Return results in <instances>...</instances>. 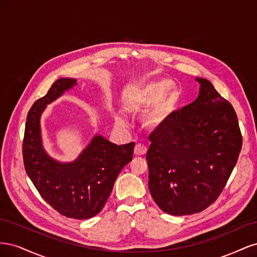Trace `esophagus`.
Returning a JSON list of instances; mask_svg holds the SVG:
<instances>
[{"label": "esophagus", "instance_id": "obj_1", "mask_svg": "<svg viewBox=\"0 0 257 257\" xmlns=\"http://www.w3.org/2000/svg\"><path fill=\"white\" fill-rule=\"evenodd\" d=\"M147 147L143 144H137L135 146V149H134V153L136 155H145L147 153Z\"/></svg>", "mask_w": 257, "mask_h": 257}]
</instances>
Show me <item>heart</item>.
Returning <instances> with one entry per match:
<instances>
[{"label": "heart", "instance_id": "obj_1", "mask_svg": "<svg viewBox=\"0 0 257 257\" xmlns=\"http://www.w3.org/2000/svg\"><path fill=\"white\" fill-rule=\"evenodd\" d=\"M168 87V82L160 81L147 84L144 89L139 91L138 95L135 98V102L130 106L132 110H145L146 108L150 107L158 100L155 104L153 110L147 115L146 125L151 128L160 126L162 123H164L166 116L168 115L170 109L174 105L175 95L169 89L166 90L164 94L160 95L163 91ZM160 98L159 99L158 97ZM116 123L122 125L123 122L121 119H116Z\"/></svg>", "mask_w": 257, "mask_h": 257}]
</instances>
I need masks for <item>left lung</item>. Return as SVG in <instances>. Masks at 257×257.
<instances>
[{"label": "left lung", "instance_id": "obj_1", "mask_svg": "<svg viewBox=\"0 0 257 257\" xmlns=\"http://www.w3.org/2000/svg\"><path fill=\"white\" fill-rule=\"evenodd\" d=\"M196 80L197 98L173 111L149 135V190L172 215L197 213L213 204L242 147L234 107L209 80Z\"/></svg>", "mask_w": 257, "mask_h": 257}]
</instances>
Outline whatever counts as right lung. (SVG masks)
Instances as JSON below:
<instances>
[{"mask_svg":"<svg viewBox=\"0 0 257 257\" xmlns=\"http://www.w3.org/2000/svg\"><path fill=\"white\" fill-rule=\"evenodd\" d=\"M76 83L72 78L58 79L31 107L22 155L26 172L46 203L66 217L84 220L104 208L116 177L133 159L135 143L116 146L96 135L76 161L60 163L51 159L42 143L41 114Z\"/></svg>","mask_w":257,"mask_h":257,"instance_id":"add662e5","label":"right lung"}]
</instances>
